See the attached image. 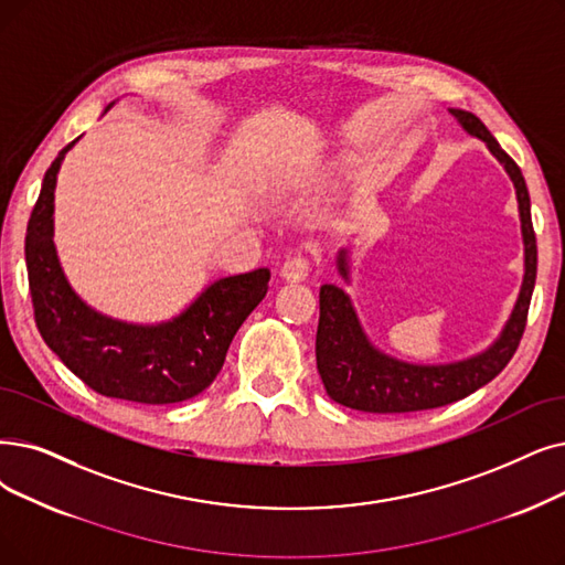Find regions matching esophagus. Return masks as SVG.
<instances>
[{"label": "esophagus", "mask_w": 565, "mask_h": 565, "mask_svg": "<svg viewBox=\"0 0 565 565\" xmlns=\"http://www.w3.org/2000/svg\"><path fill=\"white\" fill-rule=\"evenodd\" d=\"M311 273V263L307 256H290L284 265H281V277L286 281H305Z\"/></svg>", "instance_id": "34e87169"}]
</instances>
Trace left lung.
I'll list each match as a JSON object with an SVG mask.
<instances>
[{"mask_svg": "<svg viewBox=\"0 0 565 565\" xmlns=\"http://www.w3.org/2000/svg\"><path fill=\"white\" fill-rule=\"evenodd\" d=\"M466 134L480 138L505 168L514 184L520 205L524 239V279L518 302L499 339L478 355L448 364H413L379 351L364 334L351 298L334 284L321 286V318L316 332V366L330 399L364 413H411L438 408L469 397L471 392L497 379L520 347L526 328V313L535 286L537 249L531 224V199L520 166L514 163L487 131L482 121L469 113L450 108ZM339 275L351 281L349 249L337 254Z\"/></svg>", "mask_w": 565, "mask_h": 565, "instance_id": "1", "label": "left lung"}]
</instances>
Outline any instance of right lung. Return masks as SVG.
<instances>
[{
  "mask_svg": "<svg viewBox=\"0 0 565 565\" xmlns=\"http://www.w3.org/2000/svg\"><path fill=\"white\" fill-rule=\"evenodd\" d=\"M76 140L45 170L24 235L36 328L99 395L138 404L186 402L222 372L235 332L265 298L269 269L216 279L180 316L157 326L117 321L92 309L66 281L53 242L57 173Z\"/></svg>",
  "mask_w": 565,
  "mask_h": 565,
  "instance_id": "add662e5",
  "label": "right lung"
}]
</instances>
